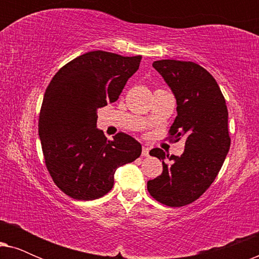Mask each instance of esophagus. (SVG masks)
I'll return each instance as SVG.
<instances>
[{
    "label": "esophagus",
    "instance_id": "1",
    "mask_svg": "<svg viewBox=\"0 0 259 259\" xmlns=\"http://www.w3.org/2000/svg\"><path fill=\"white\" fill-rule=\"evenodd\" d=\"M141 155H143V157H148V155H150V148H148L147 146H143Z\"/></svg>",
    "mask_w": 259,
    "mask_h": 259
}]
</instances>
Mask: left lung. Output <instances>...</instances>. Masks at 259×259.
<instances>
[{
	"instance_id": "1",
	"label": "left lung",
	"mask_w": 259,
	"mask_h": 259,
	"mask_svg": "<svg viewBox=\"0 0 259 259\" xmlns=\"http://www.w3.org/2000/svg\"><path fill=\"white\" fill-rule=\"evenodd\" d=\"M155 70L164 77L177 100V116L169 136L185 139L180 157L153 148L150 154L162 160V173L148 180L147 190L159 203L180 207L197 200L214 182L230 150L228 107L217 81L191 61L159 60ZM171 160L166 164L164 159Z\"/></svg>"
}]
</instances>
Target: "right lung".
<instances>
[{
	"label": "right lung",
	"instance_id": "obj_1",
	"mask_svg": "<svg viewBox=\"0 0 259 259\" xmlns=\"http://www.w3.org/2000/svg\"><path fill=\"white\" fill-rule=\"evenodd\" d=\"M140 61V55L88 52L63 66L46 90L38 118L42 152L53 182L73 199L105 196L116 168L140 157L134 138L120 132L107 140L97 128L98 108L118 100Z\"/></svg>",
	"mask_w": 259,
	"mask_h": 259
}]
</instances>
